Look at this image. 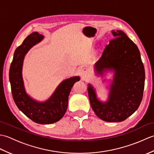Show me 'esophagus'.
<instances>
[{
    "instance_id": "esophagus-1",
    "label": "esophagus",
    "mask_w": 154,
    "mask_h": 154,
    "mask_svg": "<svg viewBox=\"0 0 154 154\" xmlns=\"http://www.w3.org/2000/svg\"><path fill=\"white\" fill-rule=\"evenodd\" d=\"M89 75V71L86 68H83L81 70V75L83 78H86Z\"/></svg>"
}]
</instances>
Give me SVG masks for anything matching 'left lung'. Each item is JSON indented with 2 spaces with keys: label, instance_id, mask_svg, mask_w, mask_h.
<instances>
[{
  "label": "left lung",
  "instance_id": "left-lung-1",
  "mask_svg": "<svg viewBox=\"0 0 154 154\" xmlns=\"http://www.w3.org/2000/svg\"><path fill=\"white\" fill-rule=\"evenodd\" d=\"M115 38L110 41L95 64V71L113 69L114 77L110 86L109 100L102 103L89 85L91 106L97 116L106 122L125 120L138 109L143 98L145 70L137 45L123 31H112Z\"/></svg>",
  "mask_w": 154,
  "mask_h": 154
}]
</instances>
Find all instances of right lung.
Listing matches in <instances>:
<instances>
[{
  "mask_svg": "<svg viewBox=\"0 0 154 154\" xmlns=\"http://www.w3.org/2000/svg\"><path fill=\"white\" fill-rule=\"evenodd\" d=\"M43 38V35L32 33L16 49L10 67L9 80L13 99L18 109L34 122L48 124L57 122L63 116L67 109L71 90L80 79L74 77L63 81L50 99L44 103H38L26 93L22 77L23 60L28 50Z\"/></svg>",
  "mask_w": 154,
  "mask_h": 154,
  "instance_id": "1",
  "label": "right lung"
}]
</instances>
